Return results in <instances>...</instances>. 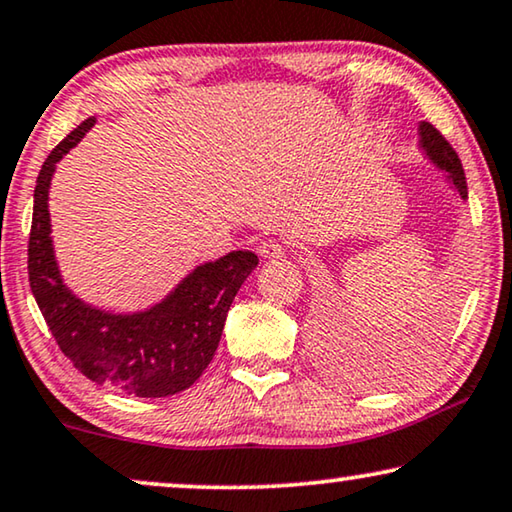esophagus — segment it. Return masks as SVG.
<instances>
[{"label": "esophagus", "instance_id": "obj_1", "mask_svg": "<svg viewBox=\"0 0 512 512\" xmlns=\"http://www.w3.org/2000/svg\"><path fill=\"white\" fill-rule=\"evenodd\" d=\"M257 250H259V255H262L264 259H280L285 255V250H283V246H280V243H276V241H262L257 246Z\"/></svg>", "mask_w": 512, "mask_h": 512}]
</instances>
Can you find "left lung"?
<instances>
[{"label": "left lung", "mask_w": 512, "mask_h": 512, "mask_svg": "<svg viewBox=\"0 0 512 512\" xmlns=\"http://www.w3.org/2000/svg\"><path fill=\"white\" fill-rule=\"evenodd\" d=\"M417 134H420L417 146H420L424 157H427V160L434 164L438 171H443L445 181L455 187V192L459 194V197H462L464 201L469 199V187H466L462 162H459V157L455 150H452L450 143L443 139V134L438 132L434 125H429V122H420Z\"/></svg>", "instance_id": "obj_1"}]
</instances>
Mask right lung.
Returning <instances> with one entry per match:
<instances>
[{
  "instance_id": "right-lung-1",
  "label": "right lung",
  "mask_w": 512,
  "mask_h": 512,
  "mask_svg": "<svg viewBox=\"0 0 512 512\" xmlns=\"http://www.w3.org/2000/svg\"><path fill=\"white\" fill-rule=\"evenodd\" d=\"M95 122L83 120L39 171L27 250L30 287L50 334L85 378L134 397H171L187 390L211 364L229 306L259 259L250 250H232L194 266L162 301L132 313L106 311L76 297L55 257L48 192L57 162Z\"/></svg>"
}]
</instances>
